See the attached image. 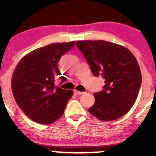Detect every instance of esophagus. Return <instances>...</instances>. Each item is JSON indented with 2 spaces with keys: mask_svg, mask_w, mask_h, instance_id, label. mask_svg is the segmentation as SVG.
<instances>
[{
  "mask_svg": "<svg viewBox=\"0 0 156 156\" xmlns=\"http://www.w3.org/2000/svg\"><path fill=\"white\" fill-rule=\"evenodd\" d=\"M74 93L77 95H80V94H83V92H79V91H77V90H74Z\"/></svg>",
  "mask_w": 156,
  "mask_h": 156,
  "instance_id": "34e87169",
  "label": "esophagus"
}]
</instances>
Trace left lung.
Wrapping results in <instances>:
<instances>
[{"mask_svg": "<svg viewBox=\"0 0 156 156\" xmlns=\"http://www.w3.org/2000/svg\"><path fill=\"white\" fill-rule=\"evenodd\" d=\"M94 76H101L105 85L94 94L95 102L89 112L103 121L117 119L135 103L141 84L136 58L128 48L104 40L77 41Z\"/></svg>", "mask_w": 156, "mask_h": 156, "instance_id": "obj_1", "label": "left lung"}]
</instances>
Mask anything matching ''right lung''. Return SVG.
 <instances>
[{
	"instance_id": "obj_1",
	"label": "right lung",
	"mask_w": 156,
	"mask_h": 156,
	"mask_svg": "<svg viewBox=\"0 0 156 156\" xmlns=\"http://www.w3.org/2000/svg\"><path fill=\"white\" fill-rule=\"evenodd\" d=\"M75 42L53 43L38 48L20 61L13 73L12 89L16 103L26 115L36 122L48 125L63 115L72 90L55 87L60 76L61 56L71 50Z\"/></svg>"
}]
</instances>
